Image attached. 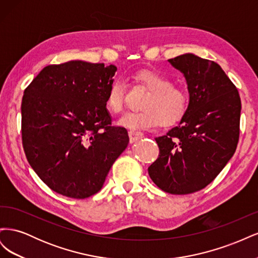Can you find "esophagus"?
I'll use <instances>...</instances> for the list:
<instances>
[{"mask_svg":"<svg viewBox=\"0 0 258 258\" xmlns=\"http://www.w3.org/2000/svg\"><path fill=\"white\" fill-rule=\"evenodd\" d=\"M128 135H129L130 143H134V142L138 141V140L143 138V134H142V132L136 131V130H130V131L128 132Z\"/></svg>","mask_w":258,"mask_h":258,"instance_id":"esophagus-1","label":"esophagus"}]
</instances>
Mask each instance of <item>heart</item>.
I'll use <instances>...</instances> for the list:
<instances>
[{
    "label": "heart",
    "instance_id": "heart-1",
    "mask_svg": "<svg viewBox=\"0 0 258 258\" xmlns=\"http://www.w3.org/2000/svg\"><path fill=\"white\" fill-rule=\"evenodd\" d=\"M135 80L148 90L141 107L142 111L122 114L117 124L137 130L162 126H171L181 120L189 106V96L186 90L174 86L168 76L152 70H142L135 74ZM126 97V84L115 79L106 92L105 104L113 113H119Z\"/></svg>",
    "mask_w": 258,
    "mask_h": 258
}]
</instances>
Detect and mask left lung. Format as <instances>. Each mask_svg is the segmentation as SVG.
<instances>
[{
	"label": "left lung",
	"mask_w": 258,
	"mask_h": 258,
	"mask_svg": "<svg viewBox=\"0 0 258 258\" xmlns=\"http://www.w3.org/2000/svg\"><path fill=\"white\" fill-rule=\"evenodd\" d=\"M168 61L185 76L189 106L177 126L155 139L159 156L148 174L163 191L187 195L205 188L235 154L241 100L216 62L192 53Z\"/></svg>",
	"instance_id": "left-lung-1"
}]
</instances>
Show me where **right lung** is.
<instances>
[{
  "instance_id": "right-lung-1",
  "label": "right lung",
  "mask_w": 258,
  "mask_h": 258,
  "mask_svg": "<svg viewBox=\"0 0 258 258\" xmlns=\"http://www.w3.org/2000/svg\"><path fill=\"white\" fill-rule=\"evenodd\" d=\"M117 68L73 60L45 67L23 93L22 145L30 166L50 189L85 199L104 184L129 143L112 126L106 92Z\"/></svg>"
}]
</instances>
